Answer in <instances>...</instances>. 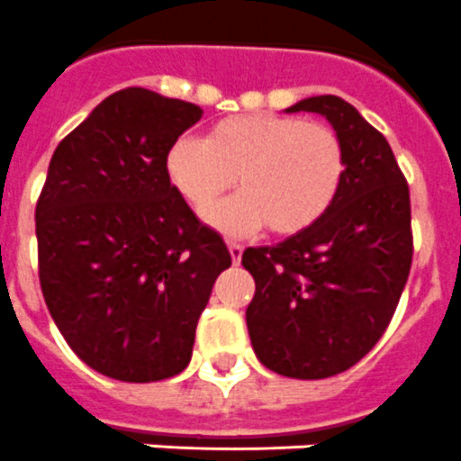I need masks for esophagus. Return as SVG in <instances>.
<instances>
[{
  "label": "esophagus",
  "instance_id": "1",
  "mask_svg": "<svg viewBox=\"0 0 461 461\" xmlns=\"http://www.w3.org/2000/svg\"><path fill=\"white\" fill-rule=\"evenodd\" d=\"M228 251H230V258H233V263H240V260H242V251H244L242 244L228 242Z\"/></svg>",
  "mask_w": 461,
  "mask_h": 461
}]
</instances>
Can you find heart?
<instances>
[{"label": "heart", "mask_w": 461, "mask_h": 461, "mask_svg": "<svg viewBox=\"0 0 461 461\" xmlns=\"http://www.w3.org/2000/svg\"><path fill=\"white\" fill-rule=\"evenodd\" d=\"M164 168L195 214H206L239 177L243 194L207 215L221 233L240 238L267 226L275 235H295L335 203L346 154L332 126L260 113L226 117L203 140L177 138Z\"/></svg>", "instance_id": "heart-1"}]
</instances>
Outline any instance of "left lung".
<instances>
[{
	"mask_svg": "<svg viewBox=\"0 0 461 461\" xmlns=\"http://www.w3.org/2000/svg\"><path fill=\"white\" fill-rule=\"evenodd\" d=\"M319 113L341 138L339 194L312 228L275 247H249L247 307L254 353L288 378H328L383 337L413 258L409 185L388 140L348 101L309 96L286 113Z\"/></svg>",
	"mask_w": 461,
	"mask_h": 461,
	"instance_id": "obj_1",
	"label": "left lung"
}]
</instances>
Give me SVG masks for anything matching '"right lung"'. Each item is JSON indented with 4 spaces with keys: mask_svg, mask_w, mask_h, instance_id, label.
Here are the masks:
<instances>
[{
    "mask_svg": "<svg viewBox=\"0 0 461 461\" xmlns=\"http://www.w3.org/2000/svg\"><path fill=\"white\" fill-rule=\"evenodd\" d=\"M203 110L145 87L110 94L57 145L36 203L39 279L73 353L149 383L191 360L195 325L230 254L166 177Z\"/></svg>",
    "mask_w": 461,
    "mask_h": 461,
    "instance_id": "add662e5",
    "label": "right lung"
}]
</instances>
